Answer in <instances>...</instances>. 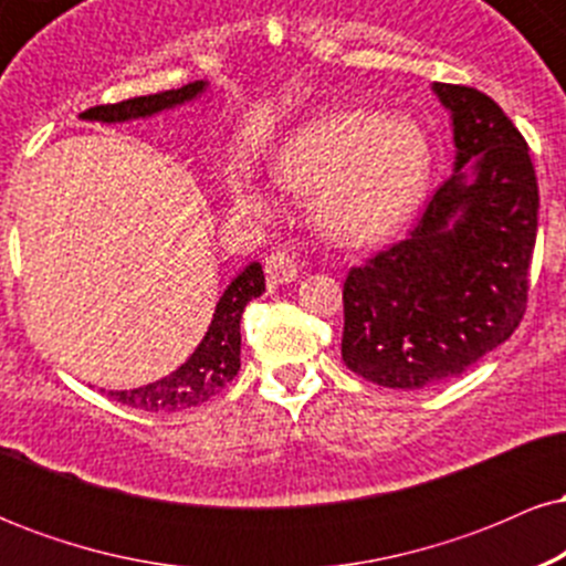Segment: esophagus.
<instances>
[{"label": "esophagus", "instance_id": "1", "mask_svg": "<svg viewBox=\"0 0 566 566\" xmlns=\"http://www.w3.org/2000/svg\"><path fill=\"white\" fill-rule=\"evenodd\" d=\"M265 276L274 284H290L297 279V263L290 250H276L265 258Z\"/></svg>", "mask_w": 566, "mask_h": 566}]
</instances>
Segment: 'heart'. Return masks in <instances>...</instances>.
Wrapping results in <instances>:
<instances>
[{
	"label": "heart",
	"mask_w": 566,
	"mask_h": 566,
	"mask_svg": "<svg viewBox=\"0 0 566 566\" xmlns=\"http://www.w3.org/2000/svg\"><path fill=\"white\" fill-rule=\"evenodd\" d=\"M433 154L409 116L329 108L292 129L274 157L276 184L311 197V220L337 244L367 247L396 233L426 197ZM237 188L255 197V184Z\"/></svg>",
	"instance_id": "heart-1"
}]
</instances>
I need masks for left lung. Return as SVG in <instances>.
Instances as JSON below:
<instances>
[{"label": "left lung", "mask_w": 566, "mask_h": 566, "mask_svg": "<svg viewBox=\"0 0 566 566\" xmlns=\"http://www.w3.org/2000/svg\"><path fill=\"white\" fill-rule=\"evenodd\" d=\"M450 112L454 170L405 242L350 269L343 361L386 388L463 375L527 308L537 178L522 133L492 97L433 82Z\"/></svg>", "instance_id": "left-lung-1"}]
</instances>
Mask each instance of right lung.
<instances>
[{
  "label": "right lung",
  "mask_w": 566,
  "mask_h": 566,
  "mask_svg": "<svg viewBox=\"0 0 566 566\" xmlns=\"http://www.w3.org/2000/svg\"><path fill=\"white\" fill-rule=\"evenodd\" d=\"M207 93V82H191L167 93L129 97V101L112 103V106H95L80 114L84 122H103V125H119V122L148 119V116L170 112L184 103L197 101ZM265 292V276L261 263H250L239 276L226 287L216 305L210 327L191 356L175 373L157 382L133 388V391H106L119 405L146 409V412H180V409L205 405L207 399L223 391L239 373V354H242V322L244 305Z\"/></svg>",
  "instance_id": "obj_1"
}]
</instances>
